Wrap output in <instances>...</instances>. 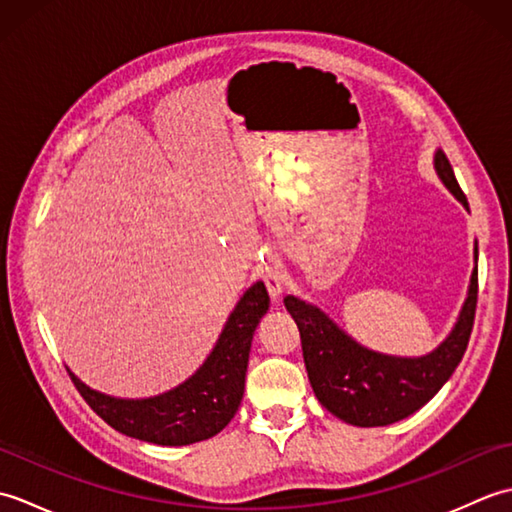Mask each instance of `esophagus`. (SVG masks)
Returning a JSON list of instances; mask_svg holds the SVG:
<instances>
[{
	"label": "esophagus",
	"instance_id": "obj_1",
	"mask_svg": "<svg viewBox=\"0 0 512 512\" xmlns=\"http://www.w3.org/2000/svg\"><path fill=\"white\" fill-rule=\"evenodd\" d=\"M264 284L270 292V297L277 301L281 297V292H284V288H286V275H284V270H281V266L270 264L264 268Z\"/></svg>",
	"mask_w": 512,
	"mask_h": 512
}]
</instances>
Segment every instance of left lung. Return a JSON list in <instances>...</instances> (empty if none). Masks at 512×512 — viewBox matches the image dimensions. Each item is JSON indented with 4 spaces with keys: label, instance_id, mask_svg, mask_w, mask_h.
<instances>
[{
    "label": "left lung",
    "instance_id": "obj_1",
    "mask_svg": "<svg viewBox=\"0 0 512 512\" xmlns=\"http://www.w3.org/2000/svg\"><path fill=\"white\" fill-rule=\"evenodd\" d=\"M436 171L455 198L469 209L449 158L442 151L436 154ZM284 303L299 328L303 361L321 405L354 427H385L427 405L462 361L475 321L477 268L451 336L436 352L420 358H398L365 350L336 328L319 308L295 297H286Z\"/></svg>",
    "mask_w": 512,
    "mask_h": 512
}]
</instances>
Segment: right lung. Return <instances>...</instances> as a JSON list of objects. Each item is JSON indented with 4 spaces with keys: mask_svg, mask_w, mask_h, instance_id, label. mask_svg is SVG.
<instances>
[{
    "mask_svg": "<svg viewBox=\"0 0 512 512\" xmlns=\"http://www.w3.org/2000/svg\"><path fill=\"white\" fill-rule=\"evenodd\" d=\"M268 290L257 281L239 299L215 350L187 383L145 400H121L99 394L70 372L76 391L112 429L129 438L182 447L220 433L242 402L250 343L268 312Z\"/></svg>",
    "mask_w": 512,
    "mask_h": 512,
    "instance_id": "add662e5",
    "label": "right lung"
}]
</instances>
